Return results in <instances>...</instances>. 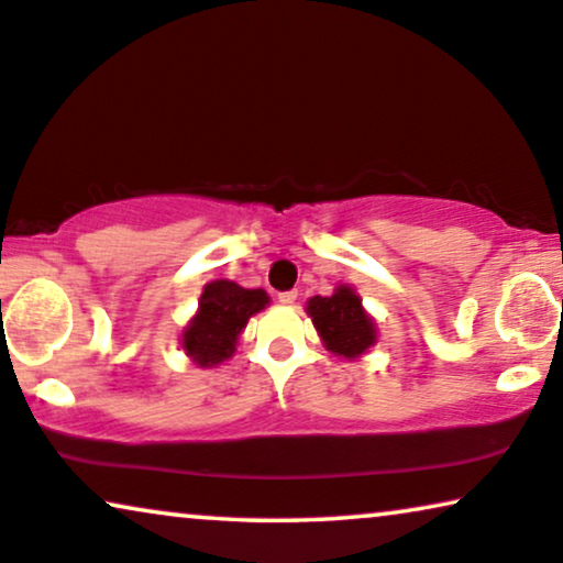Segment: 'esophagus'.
Here are the masks:
<instances>
[{"mask_svg": "<svg viewBox=\"0 0 563 563\" xmlns=\"http://www.w3.org/2000/svg\"><path fill=\"white\" fill-rule=\"evenodd\" d=\"M277 301H280L283 306H294L298 301V290H286V294L277 296Z\"/></svg>", "mask_w": 563, "mask_h": 563, "instance_id": "34e87169", "label": "esophagus"}]
</instances>
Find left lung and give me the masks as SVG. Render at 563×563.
Segmentation results:
<instances>
[{
	"instance_id": "1",
	"label": "left lung",
	"mask_w": 563,
	"mask_h": 563,
	"mask_svg": "<svg viewBox=\"0 0 563 563\" xmlns=\"http://www.w3.org/2000/svg\"><path fill=\"white\" fill-rule=\"evenodd\" d=\"M306 313L321 336V344L336 357L357 360L368 355L378 342L376 319L365 311L363 298L352 286H336L332 296H313L306 301Z\"/></svg>"
}]
</instances>
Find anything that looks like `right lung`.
<instances>
[{
	"label": "right lung",
	"instance_id": "obj_1",
	"mask_svg": "<svg viewBox=\"0 0 563 563\" xmlns=\"http://www.w3.org/2000/svg\"><path fill=\"white\" fill-rule=\"evenodd\" d=\"M267 306L269 296L262 288H242L223 277L206 283L198 311L179 334L185 355L198 368H216L236 352L246 321Z\"/></svg>",
	"mask_w": 563,
	"mask_h": 563
}]
</instances>
